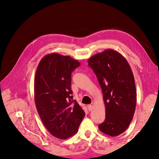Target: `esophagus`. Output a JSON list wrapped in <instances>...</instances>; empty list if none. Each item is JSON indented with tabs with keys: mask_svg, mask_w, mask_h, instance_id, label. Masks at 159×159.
<instances>
[{
	"mask_svg": "<svg viewBox=\"0 0 159 159\" xmlns=\"http://www.w3.org/2000/svg\"><path fill=\"white\" fill-rule=\"evenodd\" d=\"M88 110L90 111H91L93 110V105H91V104H89V105H88Z\"/></svg>",
	"mask_w": 159,
	"mask_h": 159,
	"instance_id": "esophagus-1",
	"label": "esophagus"
}]
</instances>
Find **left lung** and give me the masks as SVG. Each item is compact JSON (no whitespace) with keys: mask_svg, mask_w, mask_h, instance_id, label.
Instances as JSON below:
<instances>
[{"mask_svg":"<svg viewBox=\"0 0 159 159\" xmlns=\"http://www.w3.org/2000/svg\"><path fill=\"white\" fill-rule=\"evenodd\" d=\"M88 65L101 87L106 107L105 120L98 128L106 135H120L129 126L136 102L135 79L130 66L120 53L106 49L90 57Z\"/></svg>","mask_w":159,"mask_h":159,"instance_id":"1","label":"left lung"}]
</instances>
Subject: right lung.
Here are the masks:
<instances>
[{
  "mask_svg": "<svg viewBox=\"0 0 159 159\" xmlns=\"http://www.w3.org/2000/svg\"><path fill=\"white\" fill-rule=\"evenodd\" d=\"M80 65L70 56L53 53L40 61L35 73L37 110L45 127L54 137L66 139L78 131L85 112L73 100L71 73Z\"/></svg>",
  "mask_w": 159,
  "mask_h": 159,
  "instance_id": "1",
  "label": "right lung"
}]
</instances>
